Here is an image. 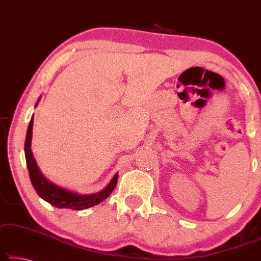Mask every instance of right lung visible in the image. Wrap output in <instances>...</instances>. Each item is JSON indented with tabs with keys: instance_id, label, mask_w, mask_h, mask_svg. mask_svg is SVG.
Segmentation results:
<instances>
[{
	"instance_id": "right-lung-1",
	"label": "right lung",
	"mask_w": 261,
	"mask_h": 261,
	"mask_svg": "<svg viewBox=\"0 0 261 261\" xmlns=\"http://www.w3.org/2000/svg\"><path fill=\"white\" fill-rule=\"evenodd\" d=\"M41 99V97H40ZM40 99L37 100L35 107L40 102ZM33 123H34V115L30 119L27 137H25L24 142V155L25 161H27L28 172L30 176V181H32L33 187L35 188L36 193L39 194L40 198H42L44 201L50 203V205L58 207V208H69V210H76L81 211L85 208H89L97 205V203L102 202L105 199H107L116 186L118 182V173L113 176L107 186H106L102 191L97 192V193L93 194H80L76 192L69 191L67 188H63L58 185L53 184L49 181L47 177L41 173L39 166H37L35 158L33 155L32 152V137H33Z\"/></svg>"
}]
</instances>
